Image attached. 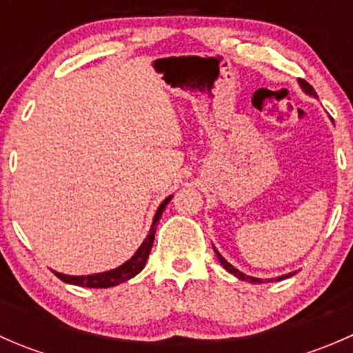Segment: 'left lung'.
<instances>
[{
    "label": "left lung",
    "instance_id": "1",
    "mask_svg": "<svg viewBox=\"0 0 353 353\" xmlns=\"http://www.w3.org/2000/svg\"><path fill=\"white\" fill-rule=\"evenodd\" d=\"M299 83H301V87L304 88V90L307 92L309 95H314V97H316V90H314V88L311 87V85L307 83V81H305V80H299ZM215 252H216V258L220 259V263H222V266H223V268H225L227 272H229V273H232L234 276H237V279H241V280H245V282H251V283H263V280H261V279H254V276H248V275H244L243 272H239V270H237V268H234V266L230 265V263H227L225 259L222 258V254H220V252L216 251V249H215ZM294 273H295V272H294ZM294 273H288V275H282V276H279V279H276V280H283V279H288V276H292V275H294ZM272 282H273V280H272Z\"/></svg>",
    "mask_w": 353,
    "mask_h": 353
}]
</instances>
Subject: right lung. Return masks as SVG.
I'll return each mask as SVG.
<instances>
[{
	"instance_id": "right-lung-1",
	"label": "right lung",
	"mask_w": 353,
	"mask_h": 353,
	"mask_svg": "<svg viewBox=\"0 0 353 353\" xmlns=\"http://www.w3.org/2000/svg\"><path fill=\"white\" fill-rule=\"evenodd\" d=\"M170 198L172 196L163 199L162 205L159 206V210H157V213L154 216V223H152L150 234H148L147 239H145L143 244L138 248V251L134 252V256L130 259V261H126L124 265H121L119 268L110 270V272H105V273H97V275L70 276V275H63V273H58V272H54V275L58 276L59 280H63L65 283H71V285H78V287H88V288H108V287L119 285V283L133 279V276L138 275V273L145 268V265H147L148 254H150V249H152V245H154L157 223H159L160 216H162L163 210H165L167 203L170 201Z\"/></svg>"
}]
</instances>
